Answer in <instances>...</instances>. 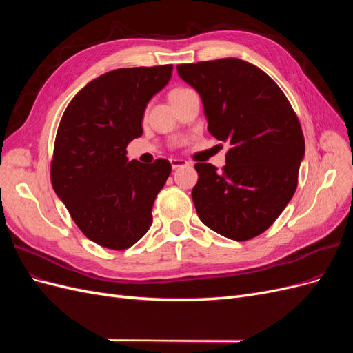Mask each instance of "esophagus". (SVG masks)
<instances>
[{"label": "esophagus", "mask_w": 353, "mask_h": 353, "mask_svg": "<svg viewBox=\"0 0 353 353\" xmlns=\"http://www.w3.org/2000/svg\"><path fill=\"white\" fill-rule=\"evenodd\" d=\"M170 165H172L174 169H178V168H183V166H187L188 162L184 159H170Z\"/></svg>", "instance_id": "1"}]
</instances>
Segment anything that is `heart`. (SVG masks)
Masks as SVG:
<instances>
[{"label": "heart", "instance_id": "b5f03b06", "mask_svg": "<svg viewBox=\"0 0 353 353\" xmlns=\"http://www.w3.org/2000/svg\"><path fill=\"white\" fill-rule=\"evenodd\" d=\"M187 91H188V88H184V87H178V88L170 90V92H169V100L172 101V100H175L176 97H179V95H183V94L187 92Z\"/></svg>", "mask_w": 353, "mask_h": 353}]
</instances>
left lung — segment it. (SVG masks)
<instances>
[{
  "label": "left lung",
  "instance_id": "left-lung-1",
  "mask_svg": "<svg viewBox=\"0 0 353 353\" xmlns=\"http://www.w3.org/2000/svg\"><path fill=\"white\" fill-rule=\"evenodd\" d=\"M199 94L209 132L228 141L218 170L196 163L191 191L200 221L221 236L245 241L268 230L292 200L305 138L284 92L268 74L240 59L178 65Z\"/></svg>",
  "mask_w": 353,
  "mask_h": 353
}]
</instances>
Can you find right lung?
I'll return each instance as SVG.
<instances>
[{"label":"right lung","instance_id":"obj_1","mask_svg":"<svg viewBox=\"0 0 353 353\" xmlns=\"http://www.w3.org/2000/svg\"><path fill=\"white\" fill-rule=\"evenodd\" d=\"M172 65L116 69L74 95L56 135L51 184L91 241L125 250L152 225V209L172 170L166 159L128 162L143 134L147 103L172 77Z\"/></svg>","mask_w":353,"mask_h":353}]
</instances>
